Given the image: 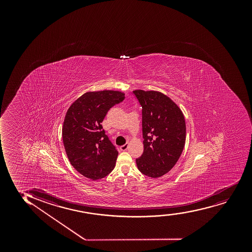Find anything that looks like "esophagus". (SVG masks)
I'll return each instance as SVG.
<instances>
[{
	"instance_id": "esophagus-1",
	"label": "esophagus",
	"mask_w": 252,
	"mask_h": 252,
	"mask_svg": "<svg viewBox=\"0 0 252 252\" xmlns=\"http://www.w3.org/2000/svg\"><path fill=\"white\" fill-rule=\"evenodd\" d=\"M127 148H128V144H125V145H122L121 147H120V150L122 151H127Z\"/></svg>"
}]
</instances>
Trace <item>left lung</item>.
I'll use <instances>...</instances> for the list:
<instances>
[{
	"label": "left lung",
	"mask_w": 252,
	"mask_h": 252,
	"mask_svg": "<svg viewBox=\"0 0 252 252\" xmlns=\"http://www.w3.org/2000/svg\"><path fill=\"white\" fill-rule=\"evenodd\" d=\"M142 106L144 152L136 159L141 173L152 178L171 171L183 153L186 123L183 112L157 91L133 92Z\"/></svg>",
	"instance_id": "1"
}]
</instances>
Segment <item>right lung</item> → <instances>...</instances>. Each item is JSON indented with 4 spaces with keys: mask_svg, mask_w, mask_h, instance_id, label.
Here are the masks:
<instances>
[{
    "mask_svg": "<svg viewBox=\"0 0 252 252\" xmlns=\"http://www.w3.org/2000/svg\"><path fill=\"white\" fill-rule=\"evenodd\" d=\"M125 99L119 91L88 92L70 105L64 117L62 138L70 164L82 176L95 180L107 176L119 152L102 129L111 107Z\"/></svg>",
    "mask_w": 252,
    "mask_h": 252,
    "instance_id": "obj_1",
    "label": "right lung"
}]
</instances>
